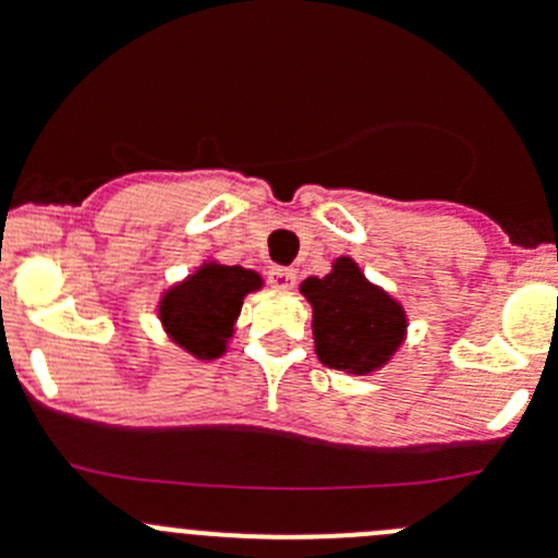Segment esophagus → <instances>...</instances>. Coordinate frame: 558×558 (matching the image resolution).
<instances>
[{
	"label": "esophagus",
	"instance_id": "esophagus-1",
	"mask_svg": "<svg viewBox=\"0 0 558 558\" xmlns=\"http://www.w3.org/2000/svg\"><path fill=\"white\" fill-rule=\"evenodd\" d=\"M268 279H270V284H274V288L288 290V288H293V284H295V270L288 268V265H270Z\"/></svg>",
	"mask_w": 558,
	"mask_h": 558
}]
</instances>
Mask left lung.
Segmentation results:
<instances>
[{
	"label": "left lung",
	"mask_w": 558,
	"mask_h": 558,
	"mask_svg": "<svg viewBox=\"0 0 558 558\" xmlns=\"http://www.w3.org/2000/svg\"><path fill=\"white\" fill-rule=\"evenodd\" d=\"M301 293L315 310V351L335 371L367 373L398 349L407 320L403 310L373 288L349 257H340L324 279L310 276Z\"/></svg>",
	"instance_id": "1"
}]
</instances>
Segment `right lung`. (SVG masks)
I'll return each instance as SVG.
<instances>
[{
	"label": "right lung",
	"instance_id": "obj_1",
	"mask_svg": "<svg viewBox=\"0 0 558 558\" xmlns=\"http://www.w3.org/2000/svg\"><path fill=\"white\" fill-rule=\"evenodd\" d=\"M259 288V276L240 265H204L166 293L160 318L168 335L196 356H218L232 335L243 295Z\"/></svg>",
	"mask_w": 558,
	"mask_h": 558
}]
</instances>
